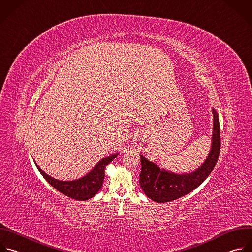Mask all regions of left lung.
Returning <instances> with one entry per match:
<instances>
[{"instance_id": "8db88e82", "label": "left lung", "mask_w": 252, "mask_h": 252, "mask_svg": "<svg viewBox=\"0 0 252 252\" xmlns=\"http://www.w3.org/2000/svg\"><path fill=\"white\" fill-rule=\"evenodd\" d=\"M214 126L210 153L203 163L191 173L176 174L160 168L143 155L141 158V174L139 184L144 193L154 202L168 203L192 191L202 184L214 170L220 151V134L219 115L213 108Z\"/></svg>"}]
</instances>
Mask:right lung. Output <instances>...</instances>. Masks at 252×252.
<instances>
[{
	"mask_svg": "<svg viewBox=\"0 0 252 252\" xmlns=\"http://www.w3.org/2000/svg\"><path fill=\"white\" fill-rule=\"evenodd\" d=\"M117 154H111L100 160L98 164L85 176L72 181H60L45 174L35 163V166L45 181L60 192L77 200H86L97 194L104 181L105 168L111 163Z\"/></svg>",
	"mask_w": 252,
	"mask_h": 252,
	"instance_id": "1",
	"label": "right lung"
}]
</instances>
